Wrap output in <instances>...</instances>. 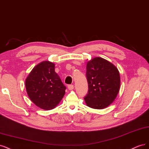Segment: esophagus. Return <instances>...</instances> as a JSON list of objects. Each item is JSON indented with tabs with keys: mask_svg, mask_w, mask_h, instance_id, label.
Here are the masks:
<instances>
[{
	"mask_svg": "<svg viewBox=\"0 0 149 149\" xmlns=\"http://www.w3.org/2000/svg\"><path fill=\"white\" fill-rule=\"evenodd\" d=\"M74 88V85H68V88H69V90H73Z\"/></svg>",
	"mask_w": 149,
	"mask_h": 149,
	"instance_id": "esophagus-1",
	"label": "esophagus"
}]
</instances>
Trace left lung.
Listing matches in <instances>:
<instances>
[{"label":"left lung","mask_w":149,"mask_h":149,"mask_svg":"<svg viewBox=\"0 0 149 149\" xmlns=\"http://www.w3.org/2000/svg\"><path fill=\"white\" fill-rule=\"evenodd\" d=\"M88 90L84 97L88 107L103 109L111 104L119 92L120 75L111 62L101 57L88 61L86 71Z\"/></svg>","instance_id":"1"}]
</instances>
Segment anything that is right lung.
Listing matches in <instances>:
<instances>
[{
  "label": "right lung",
  "mask_w": 149,
  "mask_h": 149,
  "mask_svg": "<svg viewBox=\"0 0 149 149\" xmlns=\"http://www.w3.org/2000/svg\"><path fill=\"white\" fill-rule=\"evenodd\" d=\"M28 97L37 107L49 110L59 103L66 87L54 70V64L43 61L32 69L25 80Z\"/></svg>",
  "instance_id": "add662e5"
}]
</instances>
